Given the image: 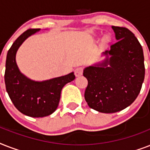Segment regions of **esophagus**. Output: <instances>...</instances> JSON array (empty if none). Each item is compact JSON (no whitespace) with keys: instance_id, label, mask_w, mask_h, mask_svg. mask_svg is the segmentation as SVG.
<instances>
[{"instance_id":"34e87169","label":"esophagus","mask_w":150,"mask_h":150,"mask_svg":"<svg viewBox=\"0 0 150 150\" xmlns=\"http://www.w3.org/2000/svg\"><path fill=\"white\" fill-rule=\"evenodd\" d=\"M82 73H83V68L82 67H78L77 68H75V75L76 77H79L80 75H82Z\"/></svg>"}]
</instances>
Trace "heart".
Listing matches in <instances>:
<instances>
[{
  "label": "heart",
  "instance_id": "b5f03b06",
  "mask_svg": "<svg viewBox=\"0 0 150 150\" xmlns=\"http://www.w3.org/2000/svg\"><path fill=\"white\" fill-rule=\"evenodd\" d=\"M110 36H108V35H106V36H104V37H103V41H104L105 43H107V42H109L110 40Z\"/></svg>",
  "mask_w": 150,
  "mask_h": 150
}]
</instances>
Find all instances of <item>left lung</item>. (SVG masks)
Segmentation results:
<instances>
[{
	"label": "left lung",
	"instance_id": "8db88e82",
	"mask_svg": "<svg viewBox=\"0 0 150 150\" xmlns=\"http://www.w3.org/2000/svg\"><path fill=\"white\" fill-rule=\"evenodd\" d=\"M117 43L103 53L106 59L87 67L85 100L101 113H115L130 106L139 94L145 77L144 55L141 44L125 27L112 26Z\"/></svg>",
	"mask_w": 150,
	"mask_h": 150
}]
</instances>
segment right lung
<instances>
[{"label":"right lung","instance_id":"add662e5","mask_svg":"<svg viewBox=\"0 0 150 150\" xmlns=\"http://www.w3.org/2000/svg\"><path fill=\"white\" fill-rule=\"evenodd\" d=\"M40 30L28 29L13 43L7 54L4 73L6 90L13 104L21 113L33 117H43L53 114L58 107L62 88L75 79L74 72H71L36 82L21 73L15 61L18 49L29 36Z\"/></svg>","mask_w":150,"mask_h":150}]
</instances>
